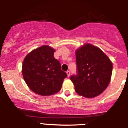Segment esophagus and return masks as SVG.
<instances>
[{"label": "esophagus", "instance_id": "1", "mask_svg": "<svg viewBox=\"0 0 128 128\" xmlns=\"http://www.w3.org/2000/svg\"><path fill=\"white\" fill-rule=\"evenodd\" d=\"M66 73H67V74H68V77L70 76V70H68V71L66 72Z\"/></svg>", "mask_w": 128, "mask_h": 128}]
</instances>
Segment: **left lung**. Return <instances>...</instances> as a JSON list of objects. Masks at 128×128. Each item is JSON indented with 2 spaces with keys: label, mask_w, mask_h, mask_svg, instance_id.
<instances>
[{
  "label": "left lung",
  "mask_w": 128,
  "mask_h": 128,
  "mask_svg": "<svg viewBox=\"0 0 128 128\" xmlns=\"http://www.w3.org/2000/svg\"><path fill=\"white\" fill-rule=\"evenodd\" d=\"M77 74L70 79L79 95L91 98L101 94L108 86L112 64L100 49L87 44L76 52Z\"/></svg>",
  "instance_id": "obj_1"
}]
</instances>
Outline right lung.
<instances>
[{
    "mask_svg": "<svg viewBox=\"0 0 128 128\" xmlns=\"http://www.w3.org/2000/svg\"><path fill=\"white\" fill-rule=\"evenodd\" d=\"M54 49L43 46L27 54L22 64V75L28 88L36 94L50 96L60 90L66 73L54 57Z\"/></svg>",
    "mask_w": 128,
    "mask_h": 128,
    "instance_id": "add662e5",
    "label": "right lung"
}]
</instances>
